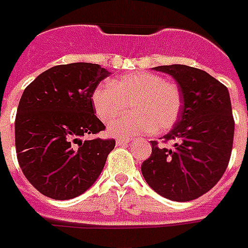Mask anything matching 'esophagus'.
Listing matches in <instances>:
<instances>
[{"label":"esophagus","instance_id":"34e87169","mask_svg":"<svg viewBox=\"0 0 248 248\" xmlns=\"http://www.w3.org/2000/svg\"><path fill=\"white\" fill-rule=\"evenodd\" d=\"M131 141V139H117L116 140V144L117 145H123V144H128Z\"/></svg>","mask_w":248,"mask_h":248}]
</instances>
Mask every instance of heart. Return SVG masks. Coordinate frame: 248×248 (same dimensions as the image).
I'll return each mask as SVG.
<instances>
[{"label": "heart", "mask_w": 248, "mask_h": 248, "mask_svg": "<svg viewBox=\"0 0 248 248\" xmlns=\"http://www.w3.org/2000/svg\"><path fill=\"white\" fill-rule=\"evenodd\" d=\"M92 103L104 123L115 120L128 105L132 112L112 123L108 132L115 138H129L154 129L168 131L179 117L182 96L179 88L160 75L133 72L96 88Z\"/></svg>", "instance_id": "b5f03b06"}]
</instances>
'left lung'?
Here are the masks:
<instances>
[{
  "instance_id": "obj_1",
  "label": "left lung",
  "mask_w": 248,
  "mask_h": 248,
  "mask_svg": "<svg viewBox=\"0 0 248 248\" xmlns=\"http://www.w3.org/2000/svg\"><path fill=\"white\" fill-rule=\"evenodd\" d=\"M154 69L176 81L183 105L175 125L163 136L172 147L151 141L152 154L143 161L141 173L161 196L189 202L208 192L228 166L235 127L230 93L198 68L173 64Z\"/></svg>"
}]
</instances>
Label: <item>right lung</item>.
I'll return each mask as SVG.
<instances>
[{
  "instance_id": "1",
  "label": "right lung",
  "mask_w": 248,
  "mask_h": 248,
  "mask_svg": "<svg viewBox=\"0 0 248 248\" xmlns=\"http://www.w3.org/2000/svg\"><path fill=\"white\" fill-rule=\"evenodd\" d=\"M110 72L99 64L73 62L43 72L25 88L16 115L17 159L34 188L56 200L73 199L97 180L115 140L96 135L92 94Z\"/></svg>"
}]
</instances>
